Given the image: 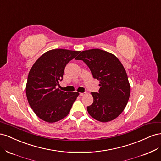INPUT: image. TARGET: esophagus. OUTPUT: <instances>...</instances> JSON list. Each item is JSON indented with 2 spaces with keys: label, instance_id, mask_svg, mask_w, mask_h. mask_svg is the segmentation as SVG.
<instances>
[{
  "label": "esophagus",
  "instance_id": "34e87169",
  "mask_svg": "<svg viewBox=\"0 0 161 161\" xmlns=\"http://www.w3.org/2000/svg\"><path fill=\"white\" fill-rule=\"evenodd\" d=\"M79 95H80V96H83L85 95V92H80Z\"/></svg>",
  "mask_w": 161,
  "mask_h": 161
}]
</instances>
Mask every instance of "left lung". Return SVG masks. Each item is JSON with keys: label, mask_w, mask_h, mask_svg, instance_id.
<instances>
[{"label": "left lung", "mask_w": 161, "mask_h": 161, "mask_svg": "<svg viewBox=\"0 0 161 161\" xmlns=\"http://www.w3.org/2000/svg\"><path fill=\"white\" fill-rule=\"evenodd\" d=\"M75 59L83 61L94 79L99 80V92H91L93 103L87 107L89 115L101 122L115 119L125 109L130 95L122 64L114 54L100 49L82 51Z\"/></svg>", "instance_id": "obj_1"}]
</instances>
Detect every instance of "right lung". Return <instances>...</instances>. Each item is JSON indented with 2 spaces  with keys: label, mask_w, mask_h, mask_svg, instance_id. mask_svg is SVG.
I'll list each match as a JSON object with an SVG mask.
<instances>
[{
  "label": "right lung",
  "mask_w": 161,
  "mask_h": 161,
  "mask_svg": "<svg viewBox=\"0 0 161 161\" xmlns=\"http://www.w3.org/2000/svg\"><path fill=\"white\" fill-rule=\"evenodd\" d=\"M79 51L55 49L47 51L34 63L29 72L26 95L31 108L41 119L49 123L69 114L79 93L57 88L62 80L66 64Z\"/></svg>",
  "instance_id": "obj_1"
}]
</instances>
